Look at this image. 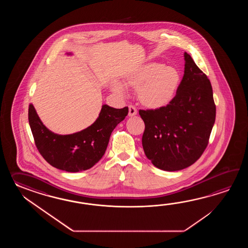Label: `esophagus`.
<instances>
[{
	"label": "esophagus",
	"instance_id": "34e87169",
	"mask_svg": "<svg viewBox=\"0 0 248 248\" xmlns=\"http://www.w3.org/2000/svg\"><path fill=\"white\" fill-rule=\"evenodd\" d=\"M137 108L134 106H128V116L133 117L137 115Z\"/></svg>",
	"mask_w": 248,
	"mask_h": 248
}]
</instances>
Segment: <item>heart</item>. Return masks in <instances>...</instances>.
Segmentation results:
<instances>
[{
	"label": "heart",
	"mask_w": 248,
	"mask_h": 248,
	"mask_svg": "<svg viewBox=\"0 0 248 248\" xmlns=\"http://www.w3.org/2000/svg\"><path fill=\"white\" fill-rule=\"evenodd\" d=\"M181 80L179 72L164 63L152 62L134 70L127 74L125 83L137 90L138 100L142 106L158 109L168 106L174 98ZM112 90L118 94H125V87L115 82Z\"/></svg>",
	"instance_id": "obj_1"
}]
</instances>
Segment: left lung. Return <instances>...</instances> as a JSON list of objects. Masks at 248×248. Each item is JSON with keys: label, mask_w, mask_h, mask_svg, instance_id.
Returning a JSON list of instances; mask_svg holds the SVG:
<instances>
[{"label": "left lung", "mask_w": 248, "mask_h": 248, "mask_svg": "<svg viewBox=\"0 0 248 248\" xmlns=\"http://www.w3.org/2000/svg\"><path fill=\"white\" fill-rule=\"evenodd\" d=\"M185 74L167 106L140 110L145 128L142 143L148 159L159 169L178 171L201 158L216 122L210 80L185 52Z\"/></svg>", "instance_id": "left-lung-1"}]
</instances>
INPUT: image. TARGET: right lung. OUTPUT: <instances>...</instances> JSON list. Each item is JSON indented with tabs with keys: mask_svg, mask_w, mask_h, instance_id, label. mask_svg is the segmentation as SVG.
Returning a JSON list of instances; mask_svg holds the SVG:
<instances>
[{
	"mask_svg": "<svg viewBox=\"0 0 248 248\" xmlns=\"http://www.w3.org/2000/svg\"><path fill=\"white\" fill-rule=\"evenodd\" d=\"M127 113V107L115 109L104 105L92 125L71 135L50 131L43 125L32 105L29 106L28 120L35 145L47 163L56 169L75 173L91 169L100 160L111 132Z\"/></svg>",
	"mask_w": 248,
	"mask_h": 248,
	"instance_id": "right-lung-1",
	"label": "right lung"
}]
</instances>
